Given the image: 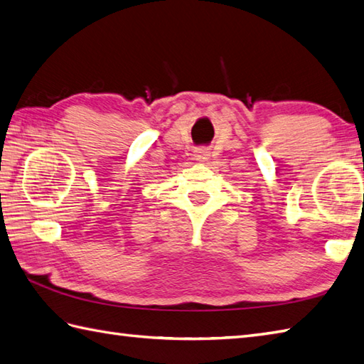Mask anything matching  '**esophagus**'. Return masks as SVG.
I'll list each match as a JSON object with an SVG mask.
<instances>
[{
    "label": "esophagus",
    "instance_id": "esophagus-1",
    "mask_svg": "<svg viewBox=\"0 0 364 364\" xmlns=\"http://www.w3.org/2000/svg\"><path fill=\"white\" fill-rule=\"evenodd\" d=\"M208 156H210V154H208L206 150H203V149L196 150V159L197 161H205V159H208Z\"/></svg>",
    "mask_w": 364,
    "mask_h": 364
}]
</instances>
